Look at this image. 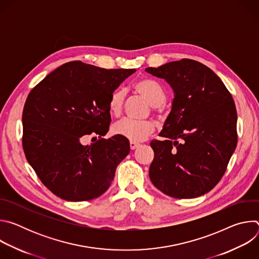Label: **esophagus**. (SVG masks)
Wrapping results in <instances>:
<instances>
[{"mask_svg": "<svg viewBox=\"0 0 259 259\" xmlns=\"http://www.w3.org/2000/svg\"><path fill=\"white\" fill-rule=\"evenodd\" d=\"M139 143H137V142H133V141H130V149L132 150V151H134V150H136L137 147H139Z\"/></svg>", "mask_w": 259, "mask_h": 259, "instance_id": "34e87169", "label": "esophagus"}]
</instances>
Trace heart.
I'll return each mask as SVG.
<instances>
[{"instance_id": "1", "label": "heart", "mask_w": 259, "mask_h": 259, "mask_svg": "<svg viewBox=\"0 0 259 259\" xmlns=\"http://www.w3.org/2000/svg\"><path fill=\"white\" fill-rule=\"evenodd\" d=\"M133 90L142 96L159 114L164 110V103L167 99L165 88L156 80L144 78L133 84ZM126 93L122 89H116L110 94L107 102L109 113L114 117H119L124 107ZM155 131V125L150 121H134L123 119L113 126V132L133 142L145 140Z\"/></svg>"}]
</instances>
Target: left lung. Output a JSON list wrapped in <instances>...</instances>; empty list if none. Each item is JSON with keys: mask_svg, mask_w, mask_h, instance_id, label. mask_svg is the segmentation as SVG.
<instances>
[{"mask_svg": "<svg viewBox=\"0 0 259 259\" xmlns=\"http://www.w3.org/2000/svg\"><path fill=\"white\" fill-rule=\"evenodd\" d=\"M145 71L165 79L175 96L159 136L150 178L165 195L193 199L223 178L238 142L237 110L231 92L203 63L183 58Z\"/></svg>", "mask_w": 259, "mask_h": 259, "instance_id": "left-lung-1", "label": "left lung"}]
</instances>
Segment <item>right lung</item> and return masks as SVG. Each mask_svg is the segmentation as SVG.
<instances>
[{
    "mask_svg": "<svg viewBox=\"0 0 259 259\" xmlns=\"http://www.w3.org/2000/svg\"><path fill=\"white\" fill-rule=\"evenodd\" d=\"M135 70L70 61L28 93L22 112V147L29 165L55 196L89 201L109 188L117 166L130 152L129 141L115 135L83 145L81 139L107 133L112 122L108 98Z\"/></svg>",
    "mask_w": 259,
    "mask_h": 259,
    "instance_id": "obj_1",
    "label": "right lung"
}]
</instances>
